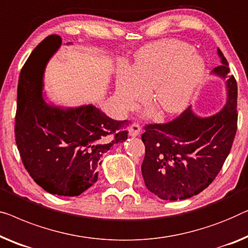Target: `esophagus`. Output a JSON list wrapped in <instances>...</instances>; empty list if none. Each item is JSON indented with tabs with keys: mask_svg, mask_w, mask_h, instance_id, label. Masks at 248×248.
I'll return each mask as SVG.
<instances>
[{
	"mask_svg": "<svg viewBox=\"0 0 248 248\" xmlns=\"http://www.w3.org/2000/svg\"><path fill=\"white\" fill-rule=\"evenodd\" d=\"M140 132H141V127H140V125L138 123H133L130 128H128V134L131 136H138L140 134Z\"/></svg>",
	"mask_w": 248,
	"mask_h": 248,
	"instance_id": "34e87169",
	"label": "esophagus"
}]
</instances>
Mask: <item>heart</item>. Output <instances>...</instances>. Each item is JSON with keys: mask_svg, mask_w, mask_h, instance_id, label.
<instances>
[{"mask_svg": "<svg viewBox=\"0 0 248 248\" xmlns=\"http://www.w3.org/2000/svg\"><path fill=\"white\" fill-rule=\"evenodd\" d=\"M204 70L203 59L185 41L148 45L136 53L133 69L118 68L116 105L121 112H126L136 102L144 100L152 88V98L161 113H180L202 82Z\"/></svg>", "mask_w": 248, "mask_h": 248, "instance_id": "obj_1", "label": "heart"}]
</instances>
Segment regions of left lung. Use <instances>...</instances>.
I'll list each match as a JSON object with an SVG mask.
<instances>
[{"mask_svg":"<svg viewBox=\"0 0 248 248\" xmlns=\"http://www.w3.org/2000/svg\"><path fill=\"white\" fill-rule=\"evenodd\" d=\"M217 52L221 64L213 73L227 79L224 108L199 117L188 107L173 121L144 126L142 175L146 188L163 200L198 195L217 177L231 152L237 130V82L228 76V62L220 49Z\"/></svg>","mask_w":248,"mask_h":248,"instance_id":"1","label":"left lung"}]
</instances>
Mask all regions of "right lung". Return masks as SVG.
<instances>
[{
    "instance_id": "1",
    "label": "right lung",
    "mask_w": 248,
    "mask_h": 248,
    "mask_svg": "<svg viewBox=\"0 0 248 248\" xmlns=\"http://www.w3.org/2000/svg\"><path fill=\"white\" fill-rule=\"evenodd\" d=\"M60 45L59 35L46 37L21 69L14 132L35 184L52 195L75 197L97 181L100 157L127 139L128 122L113 120L93 105L63 108L46 103L42 74L38 78L35 73L42 55L56 52Z\"/></svg>"
}]
</instances>
